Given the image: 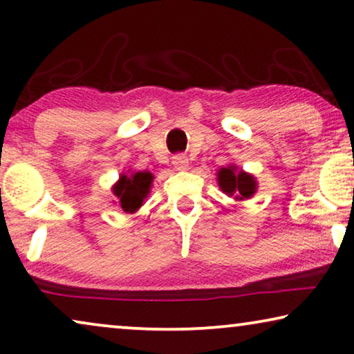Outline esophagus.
I'll list each match as a JSON object with an SVG mask.
<instances>
[{
    "label": "esophagus",
    "mask_w": 354,
    "mask_h": 354,
    "mask_svg": "<svg viewBox=\"0 0 354 354\" xmlns=\"http://www.w3.org/2000/svg\"><path fill=\"white\" fill-rule=\"evenodd\" d=\"M172 164L174 167L177 169V171H187L188 169V158L185 154H176V156L172 158Z\"/></svg>",
    "instance_id": "esophagus-1"
}]
</instances>
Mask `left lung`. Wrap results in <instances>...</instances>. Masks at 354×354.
<instances>
[{"instance_id":"obj_1","label":"left lung","mask_w":354,"mask_h":354,"mask_svg":"<svg viewBox=\"0 0 354 354\" xmlns=\"http://www.w3.org/2000/svg\"><path fill=\"white\" fill-rule=\"evenodd\" d=\"M217 180H219L221 190L227 193V195H235L239 200H245L250 198L256 190L254 177L250 174H245L243 171L236 172L234 166L222 167L217 172Z\"/></svg>"}]
</instances>
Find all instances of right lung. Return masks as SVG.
Listing matches in <instances>:
<instances>
[{
    "label": "right lung",
    "mask_w": 354,
    "mask_h": 354,
    "mask_svg": "<svg viewBox=\"0 0 354 354\" xmlns=\"http://www.w3.org/2000/svg\"><path fill=\"white\" fill-rule=\"evenodd\" d=\"M153 176L149 172H137L133 176H122L114 187V195L119 198V205L125 212H135L143 205L149 193Z\"/></svg>",
    "instance_id": "right-lung-1"
}]
</instances>
